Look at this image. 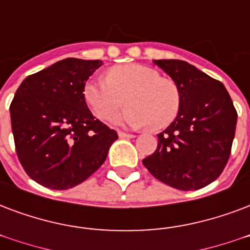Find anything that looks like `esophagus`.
Listing matches in <instances>:
<instances>
[{
	"label": "esophagus",
	"mask_w": 250,
	"mask_h": 250,
	"mask_svg": "<svg viewBox=\"0 0 250 250\" xmlns=\"http://www.w3.org/2000/svg\"><path fill=\"white\" fill-rule=\"evenodd\" d=\"M119 138L131 139V138H133V135L132 133H127V132H123V131H119Z\"/></svg>",
	"instance_id": "obj_1"
}]
</instances>
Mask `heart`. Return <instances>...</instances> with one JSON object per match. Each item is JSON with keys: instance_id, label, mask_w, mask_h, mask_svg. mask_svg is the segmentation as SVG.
I'll return each mask as SVG.
<instances>
[{"instance_id": "1", "label": "heart", "mask_w": 250, "mask_h": 250, "mask_svg": "<svg viewBox=\"0 0 250 250\" xmlns=\"http://www.w3.org/2000/svg\"><path fill=\"white\" fill-rule=\"evenodd\" d=\"M125 98L129 107L112 119L118 125H148L159 131L176 119L181 108L178 85L142 64L114 66L106 80H89L83 86V100L100 121L114 117L125 104Z\"/></svg>"}]
</instances>
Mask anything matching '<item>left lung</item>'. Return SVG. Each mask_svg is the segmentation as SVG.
<instances>
[{
  "label": "left lung",
  "mask_w": 250,
  "mask_h": 250,
  "mask_svg": "<svg viewBox=\"0 0 250 250\" xmlns=\"http://www.w3.org/2000/svg\"><path fill=\"white\" fill-rule=\"evenodd\" d=\"M181 91L178 115L157 135V148L143 160L157 180L178 190L214 182L231 156L237 111L220 81L182 60H153Z\"/></svg>",
  "instance_id": "1"
}]
</instances>
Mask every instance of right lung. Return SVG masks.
Masks as SVG:
<instances>
[{"label":"right lung","instance_id":"obj_1","mask_svg":"<svg viewBox=\"0 0 250 250\" xmlns=\"http://www.w3.org/2000/svg\"><path fill=\"white\" fill-rule=\"evenodd\" d=\"M101 65L64 59L30 74L15 91L10 117L17 156L27 176L45 188L65 190L87 180L118 139L83 100V86Z\"/></svg>","mask_w":250,"mask_h":250}]
</instances>
